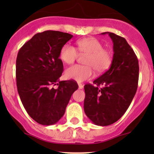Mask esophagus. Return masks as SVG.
<instances>
[{
	"instance_id": "1",
	"label": "esophagus",
	"mask_w": 154,
	"mask_h": 154,
	"mask_svg": "<svg viewBox=\"0 0 154 154\" xmlns=\"http://www.w3.org/2000/svg\"><path fill=\"white\" fill-rule=\"evenodd\" d=\"M78 86H79V88H80V89H82V88H83V86L81 84V83H78Z\"/></svg>"
}]
</instances>
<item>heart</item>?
Listing matches in <instances>:
<instances>
[{
	"instance_id": "heart-1",
	"label": "heart",
	"mask_w": 154,
	"mask_h": 154,
	"mask_svg": "<svg viewBox=\"0 0 154 154\" xmlns=\"http://www.w3.org/2000/svg\"><path fill=\"white\" fill-rule=\"evenodd\" d=\"M80 54L88 55L85 60L86 66L75 65L66 70V77L78 83L89 80L94 76V68L97 72L103 73L111 66L112 57L108 50L104 49L103 43L93 37L82 38L77 41ZM77 49L72 45L66 43L60 50V57L66 64H71L78 57Z\"/></svg>"
}]
</instances>
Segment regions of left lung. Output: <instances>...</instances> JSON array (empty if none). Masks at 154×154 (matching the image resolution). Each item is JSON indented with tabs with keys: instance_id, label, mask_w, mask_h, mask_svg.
<instances>
[{
	"instance_id": "obj_1",
	"label": "left lung",
	"mask_w": 154,
	"mask_h": 154,
	"mask_svg": "<svg viewBox=\"0 0 154 154\" xmlns=\"http://www.w3.org/2000/svg\"><path fill=\"white\" fill-rule=\"evenodd\" d=\"M109 34L113 42V58L109 69L85 85L84 111L96 125L108 126L122 117L130 106L138 87L139 61L125 38ZM100 85L101 88H98Z\"/></svg>"
}]
</instances>
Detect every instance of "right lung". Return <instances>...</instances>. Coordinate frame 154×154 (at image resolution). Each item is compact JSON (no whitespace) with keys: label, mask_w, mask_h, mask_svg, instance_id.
I'll return each mask as SVG.
<instances>
[{"label":"right lung","mask_w":154,"mask_h":154,"mask_svg":"<svg viewBox=\"0 0 154 154\" xmlns=\"http://www.w3.org/2000/svg\"><path fill=\"white\" fill-rule=\"evenodd\" d=\"M73 37L67 32L46 30L38 32L18 51L16 83L22 104L37 123L52 125L65 114L78 85L73 80L60 81L63 64L62 47ZM57 85L58 87H52Z\"/></svg>","instance_id":"1"}]
</instances>
